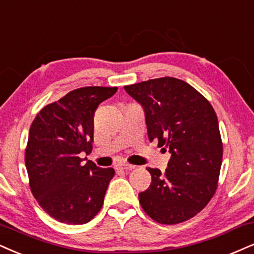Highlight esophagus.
I'll return each instance as SVG.
<instances>
[{
  "label": "esophagus",
  "mask_w": 254,
  "mask_h": 254,
  "mask_svg": "<svg viewBox=\"0 0 254 254\" xmlns=\"http://www.w3.org/2000/svg\"><path fill=\"white\" fill-rule=\"evenodd\" d=\"M134 167H135V166L126 164V162H120V164L117 165L118 170H121V171H130V170H133Z\"/></svg>",
  "instance_id": "34e87169"
}]
</instances>
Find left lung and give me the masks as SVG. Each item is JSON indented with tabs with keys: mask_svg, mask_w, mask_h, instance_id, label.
<instances>
[{
	"mask_svg": "<svg viewBox=\"0 0 254 254\" xmlns=\"http://www.w3.org/2000/svg\"><path fill=\"white\" fill-rule=\"evenodd\" d=\"M124 88L141 105L149 140H158V146L171 154L164 174L148 167L152 183L139 193L141 207L156 223L189 220L217 190L223 160L217 114L198 90L175 77Z\"/></svg>",
	"mask_w": 254,
	"mask_h": 254,
	"instance_id": "obj_1",
	"label": "left lung"
}]
</instances>
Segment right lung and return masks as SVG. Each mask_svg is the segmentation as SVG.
I'll use <instances>...</instances> for the list:
<instances>
[{"label": "right lung", "instance_id": "right-lung-1", "mask_svg": "<svg viewBox=\"0 0 254 254\" xmlns=\"http://www.w3.org/2000/svg\"><path fill=\"white\" fill-rule=\"evenodd\" d=\"M117 87L71 90L40 111L30 126L26 167L30 190L41 207L56 220L82 225L99 213L112 167L101 168L81 159L92 152L94 114L117 93Z\"/></svg>", "mask_w": 254, "mask_h": 254}]
</instances>
